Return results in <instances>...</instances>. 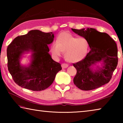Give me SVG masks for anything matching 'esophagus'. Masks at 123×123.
<instances>
[{
	"label": "esophagus",
	"mask_w": 123,
	"mask_h": 123,
	"mask_svg": "<svg viewBox=\"0 0 123 123\" xmlns=\"http://www.w3.org/2000/svg\"><path fill=\"white\" fill-rule=\"evenodd\" d=\"M62 67L63 69H64V68H67L68 67V64H67V63H62Z\"/></svg>",
	"instance_id": "34e87169"
}]
</instances>
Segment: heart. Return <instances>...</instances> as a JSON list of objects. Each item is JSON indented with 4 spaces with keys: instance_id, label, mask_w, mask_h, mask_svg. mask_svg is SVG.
<instances>
[{
    "instance_id": "obj_1",
    "label": "heart",
    "mask_w": 123,
    "mask_h": 123,
    "mask_svg": "<svg viewBox=\"0 0 123 123\" xmlns=\"http://www.w3.org/2000/svg\"><path fill=\"white\" fill-rule=\"evenodd\" d=\"M89 45L88 41L84 37L74 36L68 31H63L58 35L56 42L50 46V52L55 57L61 56L64 51L67 61L75 63L84 59L88 53Z\"/></svg>"
}]
</instances>
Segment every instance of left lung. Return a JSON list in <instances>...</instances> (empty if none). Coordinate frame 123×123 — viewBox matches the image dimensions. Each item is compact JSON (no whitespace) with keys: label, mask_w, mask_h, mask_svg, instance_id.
Returning <instances> with one entry per match:
<instances>
[{"label":"left lung","mask_w":123,"mask_h":123,"mask_svg":"<svg viewBox=\"0 0 123 123\" xmlns=\"http://www.w3.org/2000/svg\"><path fill=\"white\" fill-rule=\"evenodd\" d=\"M72 31L88 41L91 49L84 59L73 63L77 70L74 84L79 89L89 91L107 84L118 64L116 43L109 35L93 28L72 29ZM103 62L102 68L93 71L91 66Z\"/></svg>","instance_id":"left-lung-1"}]
</instances>
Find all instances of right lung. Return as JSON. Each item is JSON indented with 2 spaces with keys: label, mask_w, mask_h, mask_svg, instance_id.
Returning a JSON list of instances; mask_svg holds the SVG:
<instances>
[{
  "label": "right lung",
  "mask_w": 123,
  "mask_h": 123,
  "mask_svg": "<svg viewBox=\"0 0 123 123\" xmlns=\"http://www.w3.org/2000/svg\"><path fill=\"white\" fill-rule=\"evenodd\" d=\"M52 32L32 30L17 37L7 48L8 70L17 85L34 91L47 88L62 69L61 64L52 59L48 44L53 42ZM31 51L32 60L28 67L22 66L20 59L26 51Z\"/></svg>",
  "instance_id": "obj_1"
}]
</instances>
